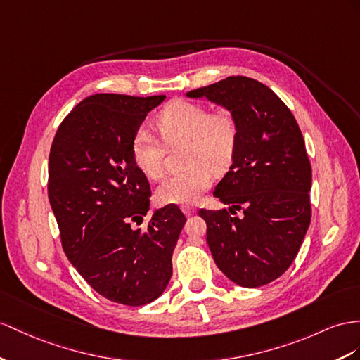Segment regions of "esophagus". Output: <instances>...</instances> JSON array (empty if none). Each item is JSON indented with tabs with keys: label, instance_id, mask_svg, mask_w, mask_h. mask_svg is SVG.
Returning <instances> with one entry per match:
<instances>
[{
	"label": "esophagus",
	"instance_id": "obj_1",
	"mask_svg": "<svg viewBox=\"0 0 360 360\" xmlns=\"http://www.w3.org/2000/svg\"><path fill=\"white\" fill-rule=\"evenodd\" d=\"M182 211H184V214H186V216H191V214L196 213V210L191 208V207H182Z\"/></svg>",
	"mask_w": 360,
	"mask_h": 360
}]
</instances>
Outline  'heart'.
Masks as SVG:
<instances>
[{"instance_id": "b5f03b06", "label": "heart", "mask_w": 360, "mask_h": 360, "mask_svg": "<svg viewBox=\"0 0 360 360\" xmlns=\"http://www.w3.org/2000/svg\"><path fill=\"white\" fill-rule=\"evenodd\" d=\"M165 146L186 143L184 165L188 167L165 178L156 188V200L162 205H190L211 186V172L224 173L233 164L238 126L226 110L210 112L200 103L174 100L156 118ZM131 155L136 169L144 176L160 179L162 174L164 146L146 127L132 136Z\"/></svg>"}]
</instances>
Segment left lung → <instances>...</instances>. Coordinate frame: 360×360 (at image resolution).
I'll return each mask as SVG.
<instances>
[{
  "label": "left lung",
  "instance_id": "1",
  "mask_svg": "<svg viewBox=\"0 0 360 360\" xmlns=\"http://www.w3.org/2000/svg\"><path fill=\"white\" fill-rule=\"evenodd\" d=\"M187 97H205L237 122L234 161L213 191L229 207L199 216L217 268L238 285L260 288L289 269L310 225L311 167L300 126L271 88L245 76ZM236 210L240 218L231 216Z\"/></svg>",
  "mask_w": 360,
  "mask_h": 360
}]
</instances>
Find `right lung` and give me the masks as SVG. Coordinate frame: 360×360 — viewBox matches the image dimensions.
Wrapping results in <instances>:
<instances>
[{
  "mask_svg": "<svg viewBox=\"0 0 360 360\" xmlns=\"http://www.w3.org/2000/svg\"><path fill=\"white\" fill-rule=\"evenodd\" d=\"M165 96L94 94L60 123L49 158V199L68 260L101 297L144 306L167 288L186 216L149 213L150 186L131 155L134 134Z\"/></svg>",
  "mask_w": 360,
  "mask_h": 360,
  "instance_id": "add662e5",
  "label": "right lung"
}]
</instances>
